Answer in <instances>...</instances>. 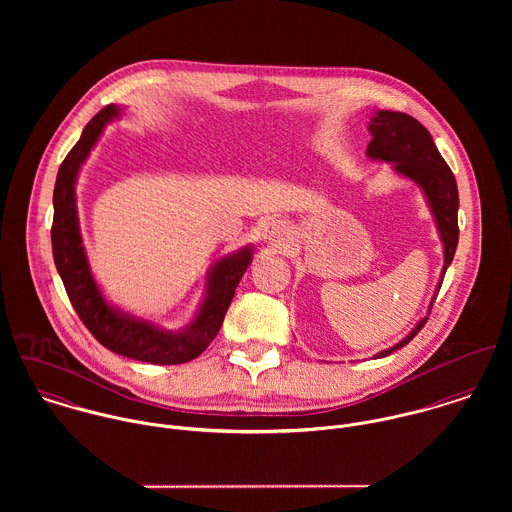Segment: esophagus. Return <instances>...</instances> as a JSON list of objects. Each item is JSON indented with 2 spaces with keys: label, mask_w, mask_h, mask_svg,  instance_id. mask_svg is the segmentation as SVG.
Listing matches in <instances>:
<instances>
[{
  "label": "esophagus",
  "mask_w": 512,
  "mask_h": 512,
  "mask_svg": "<svg viewBox=\"0 0 512 512\" xmlns=\"http://www.w3.org/2000/svg\"><path fill=\"white\" fill-rule=\"evenodd\" d=\"M260 238L264 244L270 246H282L288 238V226L284 220L266 219L260 226Z\"/></svg>",
  "instance_id": "1"
}]
</instances>
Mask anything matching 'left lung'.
<instances>
[{
  "label": "left lung",
  "mask_w": 512,
  "mask_h": 512,
  "mask_svg": "<svg viewBox=\"0 0 512 512\" xmlns=\"http://www.w3.org/2000/svg\"><path fill=\"white\" fill-rule=\"evenodd\" d=\"M368 134L372 140L366 147V157L370 161L390 163L392 173L414 181L424 193L428 209L436 222L439 240L443 246V268L439 274L436 292L428 307V313H430L434 299L441 288L443 276L449 264L453 262L457 240H459V228H457L459 193H457L455 177L447 167V163L443 161L438 147L434 144L432 134L416 118L404 112L376 110L368 122ZM426 319L428 315H424L404 339L376 353L372 359L388 357L394 351L408 345L424 327Z\"/></svg>",
  "instance_id": "1"
}]
</instances>
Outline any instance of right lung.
<instances>
[{
  "label": "right lung",
  "mask_w": 512,
  "mask_h": 512,
  "mask_svg": "<svg viewBox=\"0 0 512 512\" xmlns=\"http://www.w3.org/2000/svg\"><path fill=\"white\" fill-rule=\"evenodd\" d=\"M122 112L124 108L116 104L100 110L59 167L53 193V258L74 311L108 351L151 365H181L197 359L217 337L234 290L254 258V246H240L211 264L203 299L193 319L179 329H165L159 321L126 311L106 297L84 248L76 209V181L106 124L120 120Z\"/></svg>",
  "instance_id": "add662e5"
}]
</instances>
